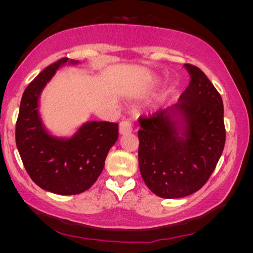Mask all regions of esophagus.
Wrapping results in <instances>:
<instances>
[{
    "label": "esophagus",
    "mask_w": 253,
    "mask_h": 253,
    "mask_svg": "<svg viewBox=\"0 0 253 253\" xmlns=\"http://www.w3.org/2000/svg\"><path fill=\"white\" fill-rule=\"evenodd\" d=\"M133 131V127H132V124L127 120L125 121H121L120 125H119V133L120 135H126V134H129Z\"/></svg>",
    "instance_id": "1"
}]
</instances>
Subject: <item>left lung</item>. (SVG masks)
<instances>
[{
	"label": "left lung",
	"mask_w": 253,
	"mask_h": 253,
	"mask_svg": "<svg viewBox=\"0 0 253 253\" xmlns=\"http://www.w3.org/2000/svg\"><path fill=\"white\" fill-rule=\"evenodd\" d=\"M183 66L190 82L177 103L149 118H139L141 177L163 198L185 197L200 190L225 147L220 95L200 68Z\"/></svg>",
	"instance_id": "left-lung-1"
}]
</instances>
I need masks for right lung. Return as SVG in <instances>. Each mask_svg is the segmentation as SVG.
Segmentation results:
<instances>
[{"instance_id":"add662e5","label":"right lung","mask_w":253,"mask_h":253,"mask_svg":"<svg viewBox=\"0 0 253 253\" xmlns=\"http://www.w3.org/2000/svg\"><path fill=\"white\" fill-rule=\"evenodd\" d=\"M79 64L62 58L43 70L23 93L16 127L21 159L36 185L59 195L79 194L101 174L106 155L118 139V124L87 121L70 137L51 134L40 114L44 87L60 67Z\"/></svg>"}]
</instances>
